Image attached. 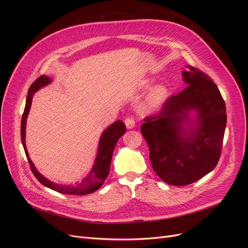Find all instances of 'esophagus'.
I'll return each mask as SVG.
<instances>
[{
  "label": "esophagus",
  "mask_w": 248,
  "mask_h": 248,
  "mask_svg": "<svg viewBox=\"0 0 248 248\" xmlns=\"http://www.w3.org/2000/svg\"><path fill=\"white\" fill-rule=\"evenodd\" d=\"M125 125L127 129H132L134 126H136V121H134L133 118H126L125 119Z\"/></svg>",
  "instance_id": "obj_1"
}]
</instances>
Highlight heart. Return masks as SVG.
<instances>
[{"instance_id": "1", "label": "heart", "mask_w": 248, "mask_h": 248, "mask_svg": "<svg viewBox=\"0 0 248 248\" xmlns=\"http://www.w3.org/2000/svg\"><path fill=\"white\" fill-rule=\"evenodd\" d=\"M149 84H150L149 81H146L142 86L148 87ZM168 96H169V90L166 86L158 85L154 87L151 91L149 92L144 103H142V109L148 112L158 110L163 106L164 102L167 101Z\"/></svg>"}]
</instances>
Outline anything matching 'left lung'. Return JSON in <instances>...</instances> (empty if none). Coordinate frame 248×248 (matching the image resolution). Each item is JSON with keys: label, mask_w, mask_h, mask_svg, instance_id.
<instances>
[{"label": "left lung", "mask_w": 248, "mask_h": 248, "mask_svg": "<svg viewBox=\"0 0 248 248\" xmlns=\"http://www.w3.org/2000/svg\"><path fill=\"white\" fill-rule=\"evenodd\" d=\"M185 67L186 88L140 126L156 175L175 186L196 182L216 167L227 126L226 103L212 78Z\"/></svg>", "instance_id": "obj_1"}]
</instances>
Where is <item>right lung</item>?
Here are the masks:
<instances>
[{
  "mask_svg": "<svg viewBox=\"0 0 248 248\" xmlns=\"http://www.w3.org/2000/svg\"><path fill=\"white\" fill-rule=\"evenodd\" d=\"M51 79L49 78L46 76H41L39 78H37L33 82L28 91L26 107L21 118L20 136H21L22 146H24L26 156L30 163V168H31L32 172L37 178V180H38L42 185L48 187V188L52 190L58 191L60 193H64V194H72V196H85V194L92 193L97 189H99L101 185L103 184V182L106 181V179L108 178V171L110 169L112 152H114V149L116 147L118 140L125 133L126 126L124 125L123 121H120L119 120V121H116L115 123L109 125L108 128L102 132L101 138L99 140L98 151H97V156H96L93 169L80 183H77L74 185H60L49 181L48 179L43 177L40 172L37 170L34 163L32 162L31 158H30L28 150L26 147V124H27V117L29 115L30 108H31L33 95L35 94V92L38 91L40 88L48 85Z\"/></svg>",
  "mask_w": 248,
  "mask_h": 248,
  "instance_id": "1",
  "label": "right lung"
}]
</instances>
